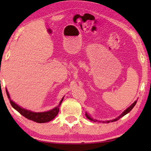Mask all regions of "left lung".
<instances>
[{
    "label": "left lung",
    "instance_id": "1",
    "mask_svg": "<svg viewBox=\"0 0 151 151\" xmlns=\"http://www.w3.org/2000/svg\"><path fill=\"white\" fill-rule=\"evenodd\" d=\"M137 101H135L133 103H132L131 106H130L129 107H128V108L125 110V111H124L123 112H122V113L121 114V115L120 116H117L116 119H112V120H110V121H98V120H96V119H93L92 118V117L89 115V114L87 113V112H86L85 113V115H86V118H87L88 119H89V120H91V121H93V122H103V123H104V122H106V123H109V122H114V121H118L119 119H120L121 118V117H122V116H124V115H126L127 114H128L129 113V112L131 111V110L134 108V106H135V104H137Z\"/></svg>",
    "mask_w": 151,
    "mask_h": 151
}]
</instances>
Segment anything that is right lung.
I'll use <instances>...</instances> for the list:
<instances>
[{"mask_svg":"<svg viewBox=\"0 0 151 151\" xmlns=\"http://www.w3.org/2000/svg\"><path fill=\"white\" fill-rule=\"evenodd\" d=\"M6 92L7 94V96H8V98L10 101V103L12 105L13 108L19 112L20 114H22V116H24L25 118H27L29 120H31L35 122H37L38 123H45V122H49L52 121V119L55 118V116L57 115L58 112H59V107L60 106L61 103L63 101L64 97L61 99L60 101L59 104L57 106L55 107L54 109L50 110V111H46V112H33L31 111H29V110L25 109L22 108L19 105H18L14 102L11 99V96L9 95V93L8 92V90L6 88Z\"/></svg>","mask_w":151,"mask_h":151,"instance_id":"right-lung-1","label":"right lung"}]
</instances>
